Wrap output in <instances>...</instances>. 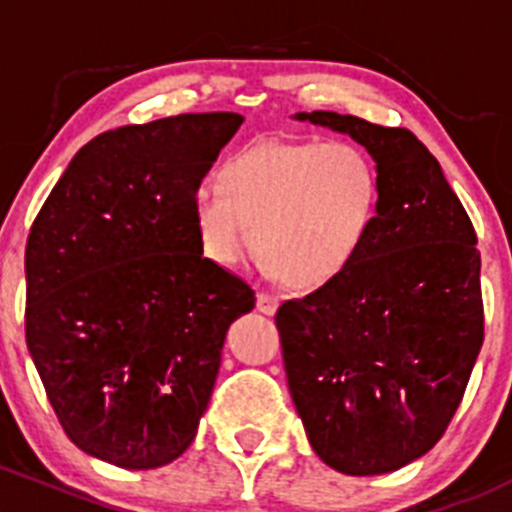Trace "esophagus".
I'll return each instance as SVG.
<instances>
[{"label":"esophagus","instance_id":"34e87169","mask_svg":"<svg viewBox=\"0 0 512 512\" xmlns=\"http://www.w3.org/2000/svg\"><path fill=\"white\" fill-rule=\"evenodd\" d=\"M256 308L261 310L263 315H273L278 310V298L273 293L261 291V293L256 295Z\"/></svg>","mask_w":512,"mask_h":512}]
</instances>
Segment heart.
Returning <instances> with one entry per match:
<instances>
[{
    "mask_svg": "<svg viewBox=\"0 0 512 512\" xmlns=\"http://www.w3.org/2000/svg\"><path fill=\"white\" fill-rule=\"evenodd\" d=\"M379 197L377 165L355 142L263 138L224 162L221 184L194 187L189 217L214 263L234 266L256 239L273 273L323 288L360 258Z\"/></svg>",
    "mask_w": 512,
    "mask_h": 512,
    "instance_id": "heart-1",
    "label": "heart"
}]
</instances>
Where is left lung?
I'll use <instances>...</instances> for the list:
<instances>
[{"mask_svg":"<svg viewBox=\"0 0 512 512\" xmlns=\"http://www.w3.org/2000/svg\"><path fill=\"white\" fill-rule=\"evenodd\" d=\"M360 142L382 197L347 273L276 313L288 389L320 461L379 476L434 449L483 345L481 254L436 157L404 128L313 110Z\"/></svg>","mask_w":512,"mask_h":512,"instance_id":"8db88e82","label":"left lung"}]
</instances>
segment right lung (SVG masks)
Masks as SVG:
<instances>
[{"label": "right lung", "mask_w": 512, "mask_h": 512, "mask_svg": "<svg viewBox=\"0 0 512 512\" xmlns=\"http://www.w3.org/2000/svg\"><path fill=\"white\" fill-rule=\"evenodd\" d=\"M239 113L125 125L83 145L26 241V347L68 439L113 466L175 461L207 412L249 283L204 258L189 197Z\"/></svg>", "instance_id": "obj_1"}]
</instances>
